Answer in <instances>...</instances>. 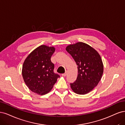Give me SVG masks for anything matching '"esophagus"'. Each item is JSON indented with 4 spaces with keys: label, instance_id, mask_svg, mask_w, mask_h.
Listing matches in <instances>:
<instances>
[{
    "label": "esophagus",
    "instance_id": "obj_1",
    "mask_svg": "<svg viewBox=\"0 0 125 125\" xmlns=\"http://www.w3.org/2000/svg\"><path fill=\"white\" fill-rule=\"evenodd\" d=\"M67 72L66 71H65V73H64V74H62V76H64V77H65V76H66V75H67Z\"/></svg>",
    "mask_w": 125,
    "mask_h": 125
}]
</instances>
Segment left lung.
Segmentation results:
<instances>
[{
    "instance_id": "left-lung-1",
    "label": "left lung",
    "mask_w": 125,
    "mask_h": 125,
    "mask_svg": "<svg viewBox=\"0 0 125 125\" xmlns=\"http://www.w3.org/2000/svg\"><path fill=\"white\" fill-rule=\"evenodd\" d=\"M77 64V79L70 83L75 93L85 94L98 85L103 73V64L100 54L94 48L83 42H78L66 47Z\"/></svg>"
}]
</instances>
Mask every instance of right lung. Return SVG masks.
Masks as SVG:
<instances>
[{
	"instance_id": "add662e5",
	"label": "right lung",
	"mask_w": 125,
	"mask_h": 125,
	"mask_svg": "<svg viewBox=\"0 0 125 125\" xmlns=\"http://www.w3.org/2000/svg\"><path fill=\"white\" fill-rule=\"evenodd\" d=\"M54 51V47L41 45L30 53L23 63L24 81L35 94L44 95L49 92L60 77L53 72L54 65L51 61Z\"/></svg>"
}]
</instances>
